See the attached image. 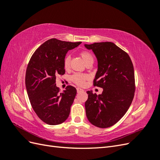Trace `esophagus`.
I'll list each match as a JSON object with an SVG mask.
<instances>
[{"label": "esophagus", "mask_w": 160, "mask_h": 160, "mask_svg": "<svg viewBox=\"0 0 160 160\" xmlns=\"http://www.w3.org/2000/svg\"><path fill=\"white\" fill-rule=\"evenodd\" d=\"M77 93H80V92H83L84 90L83 89H81V88H77Z\"/></svg>", "instance_id": "obj_1"}]
</instances>
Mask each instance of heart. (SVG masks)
<instances>
[{"label":"heart","instance_id":"b5f03b06","mask_svg":"<svg viewBox=\"0 0 160 160\" xmlns=\"http://www.w3.org/2000/svg\"><path fill=\"white\" fill-rule=\"evenodd\" d=\"M79 55L81 57L82 59L84 61L86 65H88L89 63H93L94 58L91 52L89 51H81L79 52ZM70 61L71 57L69 55H67L63 59V67L65 69H68L70 67ZM89 75L85 74V73H80V72H76L73 75H72L70 77L71 81L74 83L75 85L78 86H83L84 85L85 81L89 79Z\"/></svg>","mask_w":160,"mask_h":160}]
</instances>
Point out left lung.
<instances>
[{
    "label": "left lung",
    "mask_w": 160,
    "mask_h": 160,
    "mask_svg": "<svg viewBox=\"0 0 160 160\" xmlns=\"http://www.w3.org/2000/svg\"><path fill=\"white\" fill-rule=\"evenodd\" d=\"M85 47L93 51L98 61L93 85L103 89L99 95L87 91V118L95 126L109 128L122 119L132 104L135 90L133 65L128 53L113 42Z\"/></svg>",
    "instance_id": "left-lung-1"
}]
</instances>
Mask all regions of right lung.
<instances>
[{
  "mask_svg": "<svg viewBox=\"0 0 160 160\" xmlns=\"http://www.w3.org/2000/svg\"><path fill=\"white\" fill-rule=\"evenodd\" d=\"M81 43L51 38L38 48L28 62L25 75L27 94L33 110L47 124L59 125L69 117L77 90L68 85L60 93L56 77L65 74L67 52Z\"/></svg>",
  "mask_w": 160,
  "mask_h": 160,
  "instance_id": "1",
  "label": "right lung"
}]
</instances>
